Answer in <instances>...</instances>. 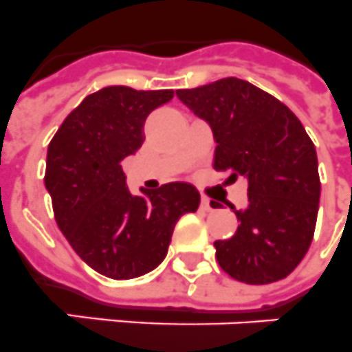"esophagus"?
Returning <instances> with one entry per match:
<instances>
[{
    "mask_svg": "<svg viewBox=\"0 0 352 352\" xmlns=\"http://www.w3.org/2000/svg\"><path fill=\"white\" fill-rule=\"evenodd\" d=\"M200 206H202V209H206V211H211L212 209L211 200H209L208 197H202V202H200Z\"/></svg>",
    "mask_w": 352,
    "mask_h": 352,
    "instance_id": "obj_1",
    "label": "esophagus"
}]
</instances>
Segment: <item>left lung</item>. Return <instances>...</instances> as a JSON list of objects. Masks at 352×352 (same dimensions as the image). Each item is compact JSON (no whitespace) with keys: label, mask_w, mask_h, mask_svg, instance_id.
<instances>
[{"label":"left lung","mask_w":352,"mask_h":352,"mask_svg":"<svg viewBox=\"0 0 352 352\" xmlns=\"http://www.w3.org/2000/svg\"><path fill=\"white\" fill-rule=\"evenodd\" d=\"M177 96L211 126L212 168L249 184L247 208L234 209V236L214 241L218 265L247 285L285 279L311 245L320 200L317 152L302 123L276 96L234 76Z\"/></svg>","instance_id":"left-lung-1"}]
</instances>
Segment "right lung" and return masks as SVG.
Masks as SVG:
<instances>
[{"label": "right lung", "mask_w": 352, "mask_h": 352, "mask_svg": "<svg viewBox=\"0 0 352 352\" xmlns=\"http://www.w3.org/2000/svg\"><path fill=\"white\" fill-rule=\"evenodd\" d=\"M171 98V89L103 87L85 96L50 141L44 184L58 229L111 279H134L161 265L179 218L199 209L195 186L168 182L134 197L121 170L143 144L144 120Z\"/></svg>", "instance_id": "right-lung-1"}]
</instances>
